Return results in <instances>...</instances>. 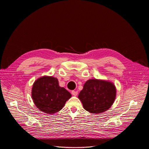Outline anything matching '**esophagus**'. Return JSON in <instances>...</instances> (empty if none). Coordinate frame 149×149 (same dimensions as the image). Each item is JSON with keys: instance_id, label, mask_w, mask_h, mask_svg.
Wrapping results in <instances>:
<instances>
[{"instance_id": "34e87169", "label": "esophagus", "mask_w": 149, "mask_h": 149, "mask_svg": "<svg viewBox=\"0 0 149 149\" xmlns=\"http://www.w3.org/2000/svg\"><path fill=\"white\" fill-rule=\"evenodd\" d=\"M72 94L74 96H77L78 94V92L75 91H72Z\"/></svg>"}]
</instances>
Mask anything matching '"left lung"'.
<instances>
[{
	"instance_id": "obj_1",
	"label": "left lung",
	"mask_w": 149,
	"mask_h": 149,
	"mask_svg": "<svg viewBox=\"0 0 149 149\" xmlns=\"http://www.w3.org/2000/svg\"><path fill=\"white\" fill-rule=\"evenodd\" d=\"M115 97L116 88L113 83L97 79L86 82L79 95L84 109L92 113L107 111L113 103Z\"/></svg>"
}]
</instances>
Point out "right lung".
I'll return each instance as SVG.
<instances>
[{
	"mask_svg": "<svg viewBox=\"0 0 149 149\" xmlns=\"http://www.w3.org/2000/svg\"><path fill=\"white\" fill-rule=\"evenodd\" d=\"M71 94L59 86L55 77L44 76L37 79L32 89V98L38 109L46 113L52 114L63 107Z\"/></svg>",
	"mask_w": 149,
	"mask_h": 149,
	"instance_id": "right-lung-1",
	"label": "right lung"
}]
</instances>
